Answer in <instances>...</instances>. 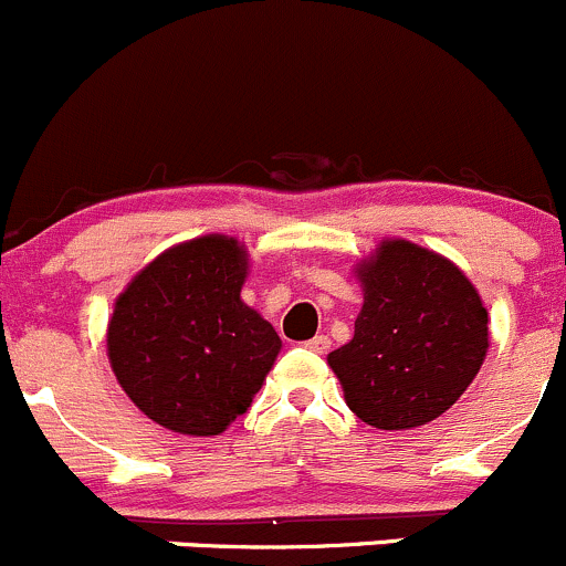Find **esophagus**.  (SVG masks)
Segmentation results:
<instances>
[{
	"label": "esophagus",
	"instance_id": "obj_1",
	"mask_svg": "<svg viewBox=\"0 0 566 566\" xmlns=\"http://www.w3.org/2000/svg\"><path fill=\"white\" fill-rule=\"evenodd\" d=\"M305 346L311 352H318V355H324V352L329 349V338H327V335H316V338L305 340Z\"/></svg>",
	"mask_w": 566,
	"mask_h": 566
}]
</instances>
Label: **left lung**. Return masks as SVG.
Instances as JSON below:
<instances>
[{"label":"left lung","mask_w":566,"mask_h":566,"mask_svg":"<svg viewBox=\"0 0 566 566\" xmlns=\"http://www.w3.org/2000/svg\"><path fill=\"white\" fill-rule=\"evenodd\" d=\"M355 338L329 352L349 410L377 429H412L443 416L486 355V311L443 255L385 242L360 270Z\"/></svg>","instance_id":"8db88e82"}]
</instances>
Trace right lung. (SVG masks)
I'll return each mask as SVG.
<instances>
[{
	"instance_id": "right-lung-1",
	"label": "right lung",
	"mask_w": 566,
	"mask_h": 566,
	"mask_svg": "<svg viewBox=\"0 0 566 566\" xmlns=\"http://www.w3.org/2000/svg\"><path fill=\"white\" fill-rule=\"evenodd\" d=\"M244 275L237 239L203 237L161 253L117 296L112 371L150 421L209 438L253 405L281 338L239 296Z\"/></svg>"
}]
</instances>
